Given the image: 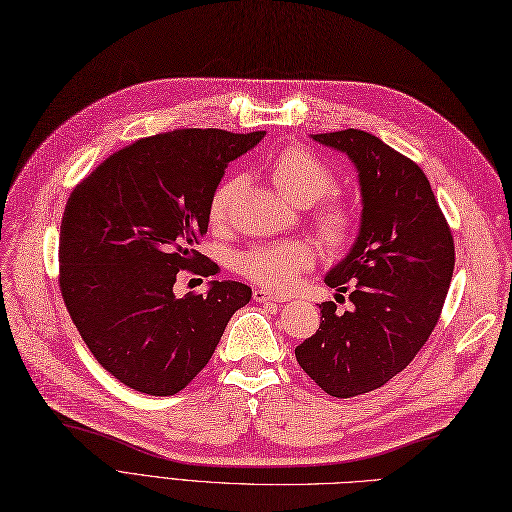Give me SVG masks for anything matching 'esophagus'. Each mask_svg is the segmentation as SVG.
Returning <instances> with one entry per match:
<instances>
[{
    "label": "esophagus",
    "instance_id": "1",
    "mask_svg": "<svg viewBox=\"0 0 512 512\" xmlns=\"http://www.w3.org/2000/svg\"><path fill=\"white\" fill-rule=\"evenodd\" d=\"M254 301H258V303H269V301H273V303H284L286 297H280V294H275V292H271V290L256 288V290H254Z\"/></svg>",
    "mask_w": 512,
    "mask_h": 512
}]
</instances>
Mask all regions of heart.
<instances>
[{
  "mask_svg": "<svg viewBox=\"0 0 512 512\" xmlns=\"http://www.w3.org/2000/svg\"><path fill=\"white\" fill-rule=\"evenodd\" d=\"M269 175L275 188L294 205H312L335 188L331 166L318 153L303 145H292L277 153L269 166ZM241 188L239 177H230L218 185L209 203V220L213 226H222L228 220L232 198ZM314 226L320 239L329 247H346L352 243L359 220L350 203L342 198H329L314 213ZM312 245L303 241H284L256 245L239 256V273L260 286L273 290H290L297 286L301 273L314 267Z\"/></svg>",
  "mask_w": 512,
  "mask_h": 512,
  "instance_id": "b5f03b06",
  "label": "heart"
}]
</instances>
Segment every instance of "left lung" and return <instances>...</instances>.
Returning a JSON list of instances; mask_svg holds the SVG:
<instances>
[{
    "label": "left lung",
    "instance_id": "obj_1",
    "mask_svg": "<svg viewBox=\"0 0 512 512\" xmlns=\"http://www.w3.org/2000/svg\"><path fill=\"white\" fill-rule=\"evenodd\" d=\"M359 170L361 232L324 277L337 303L320 305V329L294 348L324 393L354 397L404 371L436 329L455 269L453 232L416 162L363 130L314 134Z\"/></svg>",
    "mask_w": 512,
    "mask_h": 512
}]
</instances>
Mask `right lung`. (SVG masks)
Returning <instances> with one entry per match:
<instances>
[{
    "label": "right lung",
    "instance_id": "obj_1",
    "mask_svg": "<svg viewBox=\"0 0 512 512\" xmlns=\"http://www.w3.org/2000/svg\"><path fill=\"white\" fill-rule=\"evenodd\" d=\"M265 132L181 128L141 138L72 190L59 232V290L96 361L138 393L185 389L252 288L211 282L177 299L181 271L218 275L196 252L228 164ZM203 282V280H200Z\"/></svg>",
    "mask_w": 512,
    "mask_h": 512
}]
</instances>
